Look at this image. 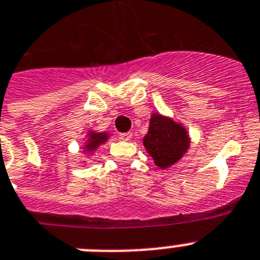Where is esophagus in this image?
<instances>
[{"label":"esophagus","mask_w":260,"mask_h":260,"mask_svg":"<svg viewBox=\"0 0 260 260\" xmlns=\"http://www.w3.org/2000/svg\"><path fill=\"white\" fill-rule=\"evenodd\" d=\"M118 137H119V139H121V141H130V139H132V137H133V134H132V133H121Z\"/></svg>","instance_id":"obj_1"}]
</instances>
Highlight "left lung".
<instances>
[{
    "label": "left lung",
    "instance_id": "1",
    "mask_svg": "<svg viewBox=\"0 0 260 260\" xmlns=\"http://www.w3.org/2000/svg\"><path fill=\"white\" fill-rule=\"evenodd\" d=\"M143 146L156 167L165 169L182 158L190 146V137L181 123L160 113L151 114Z\"/></svg>",
    "mask_w": 260,
    "mask_h": 260
}]
</instances>
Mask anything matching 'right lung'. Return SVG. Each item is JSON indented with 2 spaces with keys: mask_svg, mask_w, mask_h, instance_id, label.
Here are the masks:
<instances>
[{
  "mask_svg": "<svg viewBox=\"0 0 260 260\" xmlns=\"http://www.w3.org/2000/svg\"><path fill=\"white\" fill-rule=\"evenodd\" d=\"M110 134L107 132H103V133H96V132H88L87 133V139L84 142V146H83V151L88 155L95 152L98 150L99 147L104 144L105 142L109 139Z\"/></svg>",
  "mask_w": 260,
  "mask_h": 260,
  "instance_id": "obj_1",
  "label": "right lung"
}]
</instances>
